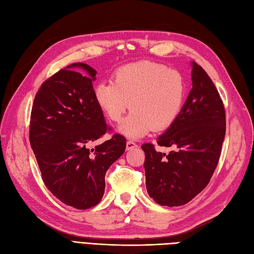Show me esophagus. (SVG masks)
<instances>
[{
  "instance_id": "obj_1",
  "label": "esophagus",
  "mask_w": 254,
  "mask_h": 254,
  "mask_svg": "<svg viewBox=\"0 0 254 254\" xmlns=\"http://www.w3.org/2000/svg\"><path fill=\"white\" fill-rule=\"evenodd\" d=\"M134 147H136V144H135L133 141H127V143H126V148H127V150H131V149H133Z\"/></svg>"
}]
</instances>
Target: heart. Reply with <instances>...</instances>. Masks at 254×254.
Segmentation results:
<instances>
[{
  "mask_svg": "<svg viewBox=\"0 0 254 254\" xmlns=\"http://www.w3.org/2000/svg\"><path fill=\"white\" fill-rule=\"evenodd\" d=\"M185 96L186 84L180 72L148 61L120 67L112 83L102 81L94 91L96 104L111 122H120L129 106L132 109L119 127L130 139L170 128L182 111Z\"/></svg>",
  "mask_w": 254,
  "mask_h": 254,
  "instance_id": "obj_1",
  "label": "heart"
}]
</instances>
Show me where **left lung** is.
<instances>
[{
  "mask_svg": "<svg viewBox=\"0 0 254 254\" xmlns=\"http://www.w3.org/2000/svg\"><path fill=\"white\" fill-rule=\"evenodd\" d=\"M192 88L174 124L158 136L160 146H174L166 155L145 143L147 193L162 206H182L207 186L221 154L225 110L215 84L203 68L191 63Z\"/></svg>",
  "mask_w": 254,
  "mask_h": 254,
  "instance_id": "left-lung-1",
  "label": "left lung"
}]
</instances>
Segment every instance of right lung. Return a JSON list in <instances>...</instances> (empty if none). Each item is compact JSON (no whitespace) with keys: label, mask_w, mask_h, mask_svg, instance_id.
<instances>
[{"label":"right lung","mask_w":254,"mask_h":254,"mask_svg":"<svg viewBox=\"0 0 254 254\" xmlns=\"http://www.w3.org/2000/svg\"><path fill=\"white\" fill-rule=\"evenodd\" d=\"M96 73L84 63L61 69L40 86L31 113L30 142L43 181L61 202L77 209L101 201L106 172L126 148L121 134L91 148L110 130L95 101Z\"/></svg>","instance_id":"obj_1"}]
</instances>
